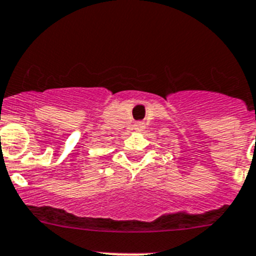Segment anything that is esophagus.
<instances>
[{
    "instance_id": "1",
    "label": "esophagus",
    "mask_w": 256,
    "mask_h": 256,
    "mask_svg": "<svg viewBox=\"0 0 256 256\" xmlns=\"http://www.w3.org/2000/svg\"><path fill=\"white\" fill-rule=\"evenodd\" d=\"M142 128H144V124L142 122H136L135 125H134V130L135 131H142Z\"/></svg>"
}]
</instances>
